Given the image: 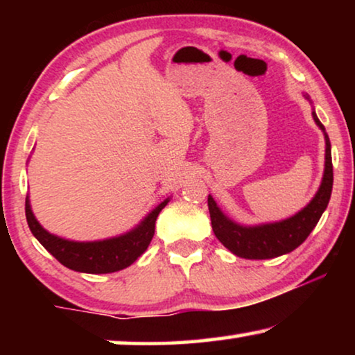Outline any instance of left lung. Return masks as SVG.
Returning <instances> with one entry per match:
<instances>
[{
  "label": "left lung",
  "instance_id": "left-lung-1",
  "mask_svg": "<svg viewBox=\"0 0 355 355\" xmlns=\"http://www.w3.org/2000/svg\"><path fill=\"white\" fill-rule=\"evenodd\" d=\"M304 96L310 101L309 95ZM312 118L324 135V171L317 193L302 210L286 218V220L247 226L231 220L216 205L215 198L208 196V210H210L213 232L227 250H231L232 254L241 257V259L266 260L289 254L307 239L313 227L317 226L320 218H322L323 211L327 210L333 189L331 144H329L327 130L317 118L315 110L312 111Z\"/></svg>",
  "mask_w": 355,
  "mask_h": 355
}]
</instances>
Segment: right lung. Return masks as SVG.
<instances>
[{"instance_id":"right-lung-1","label":"right lung","mask_w":355,"mask_h":355,"mask_svg":"<svg viewBox=\"0 0 355 355\" xmlns=\"http://www.w3.org/2000/svg\"><path fill=\"white\" fill-rule=\"evenodd\" d=\"M169 200H171V197L158 203L132 230L124 232V234L101 241L80 242L51 234L37 221L28 196L26 198V218L28 227H31L32 234L37 237V241L66 268L79 271V273L103 275L128 268L147 250L155 234L157 218Z\"/></svg>"}]
</instances>
